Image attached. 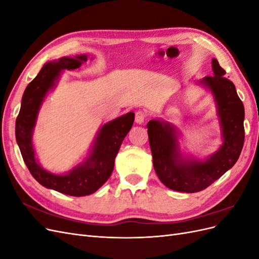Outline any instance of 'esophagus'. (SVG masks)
I'll return each mask as SVG.
<instances>
[{
    "instance_id": "34e87169",
    "label": "esophagus",
    "mask_w": 259,
    "mask_h": 259,
    "mask_svg": "<svg viewBox=\"0 0 259 259\" xmlns=\"http://www.w3.org/2000/svg\"><path fill=\"white\" fill-rule=\"evenodd\" d=\"M146 120V113L144 111H137L135 114V122L137 124H143Z\"/></svg>"
}]
</instances>
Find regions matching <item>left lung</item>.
<instances>
[{"label":"left lung","instance_id":"obj_1","mask_svg":"<svg viewBox=\"0 0 259 259\" xmlns=\"http://www.w3.org/2000/svg\"><path fill=\"white\" fill-rule=\"evenodd\" d=\"M213 75L197 85L210 94L216 107L222 144L204 158H195L182 148L176 125L158 117L147 124L149 144L156 175L171 190L193 193L205 189L237 163L244 144V106L234 84L226 79L217 59H211Z\"/></svg>","mask_w":259,"mask_h":259}]
</instances>
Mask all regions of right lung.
Instances as JSON below:
<instances>
[{
	"mask_svg": "<svg viewBox=\"0 0 259 259\" xmlns=\"http://www.w3.org/2000/svg\"><path fill=\"white\" fill-rule=\"evenodd\" d=\"M88 58V55L81 54L45 62L23 92L15 127L17 145L31 175L48 189L72 197H84L96 192L111 176L115 156L135 119L134 112H128L101 125L82 161L65 173H53L41 165L33 145L38 111L46 96L57 86L61 74L66 70L81 67Z\"/></svg>",
	"mask_w": 259,
	"mask_h": 259,
	"instance_id": "1",
	"label": "right lung"
}]
</instances>
